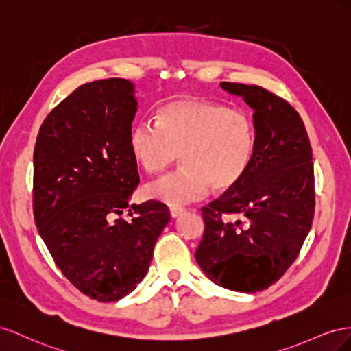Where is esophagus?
Listing matches in <instances>:
<instances>
[{"label": "esophagus", "mask_w": 351, "mask_h": 351, "mask_svg": "<svg viewBox=\"0 0 351 351\" xmlns=\"http://www.w3.org/2000/svg\"><path fill=\"white\" fill-rule=\"evenodd\" d=\"M181 213H184L182 207H172V208H170V216H172V217H178Z\"/></svg>", "instance_id": "obj_1"}]
</instances>
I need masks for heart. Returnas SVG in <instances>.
Returning <instances> with one entry per match:
<instances>
[{
  "label": "heart",
  "mask_w": 351,
  "mask_h": 351,
  "mask_svg": "<svg viewBox=\"0 0 351 351\" xmlns=\"http://www.w3.org/2000/svg\"><path fill=\"white\" fill-rule=\"evenodd\" d=\"M256 141V123L245 110L197 97L172 99L160 107L157 122L138 120L129 132V148L145 172H160L181 154V170L145 189L170 207L195 202L208 188L217 194L234 189L253 163Z\"/></svg>",
  "instance_id": "heart-1"
}]
</instances>
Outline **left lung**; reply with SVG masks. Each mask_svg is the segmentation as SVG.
<instances>
[{"instance_id": "left-lung-1", "label": "left lung", "mask_w": 351, "mask_h": 351, "mask_svg": "<svg viewBox=\"0 0 351 351\" xmlns=\"http://www.w3.org/2000/svg\"><path fill=\"white\" fill-rule=\"evenodd\" d=\"M220 86L254 110L256 153L243 181L202 207L204 235L195 260L215 284L256 293L287 272L312 228V145L302 117L287 99L257 85Z\"/></svg>"}]
</instances>
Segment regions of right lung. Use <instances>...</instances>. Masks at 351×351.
I'll use <instances>...</instances> for the list:
<instances>
[{
    "label": "right lung",
    "instance_id": "obj_1",
    "mask_svg": "<svg viewBox=\"0 0 351 351\" xmlns=\"http://www.w3.org/2000/svg\"><path fill=\"white\" fill-rule=\"evenodd\" d=\"M134 85L120 77L84 84L56 106L34 149V216L57 267L82 294L117 302L148 272L167 206L129 208L139 184L129 132Z\"/></svg>",
    "mask_w": 351,
    "mask_h": 351
}]
</instances>
